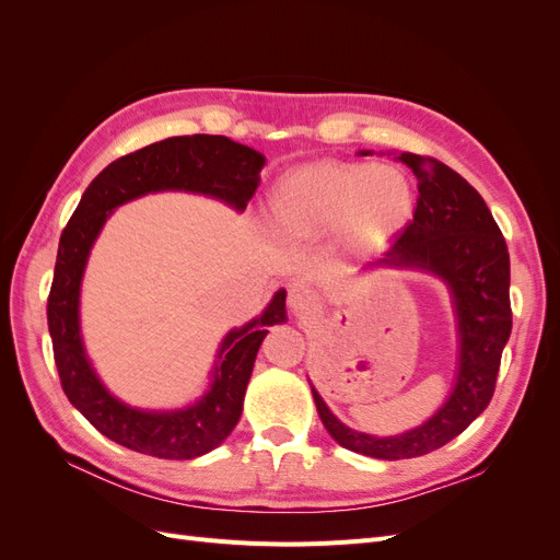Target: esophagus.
Masks as SVG:
<instances>
[{
  "mask_svg": "<svg viewBox=\"0 0 560 560\" xmlns=\"http://www.w3.org/2000/svg\"><path fill=\"white\" fill-rule=\"evenodd\" d=\"M287 303H290V311L294 315H303V313H308V311L315 308L317 296L308 284L296 282V284L290 287V296H287Z\"/></svg>",
  "mask_w": 560,
  "mask_h": 560,
  "instance_id": "obj_1",
  "label": "esophagus"
}]
</instances>
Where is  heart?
Masks as SVG:
<instances>
[{
	"mask_svg": "<svg viewBox=\"0 0 560 560\" xmlns=\"http://www.w3.org/2000/svg\"><path fill=\"white\" fill-rule=\"evenodd\" d=\"M413 184L395 165L319 161L287 173L273 191L270 212L280 231L319 238L338 229L358 252H378L411 222Z\"/></svg>",
	"mask_w": 560,
	"mask_h": 560,
	"instance_id": "obj_1",
	"label": "heart"
}]
</instances>
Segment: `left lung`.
I'll use <instances>...</instances> for the list:
<instances>
[{"mask_svg": "<svg viewBox=\"0 0 560 560\" xmlns=\"http://www.w3.org/2000/svg\"><path fill=\"white\" fill-rule=\"evenodd\" d=\"M399 159L418 177L416 212L389 245L385 259L444 278L460 327V369L448 401L425 425L399 436H371L338 422L313 389L322 425L348 451L381 460H404L448 444L493 399L500 360L512 334L510 252L474 186L432 156L404 151Z\"/></svg>", "mask_w": 560, "mask_h": 560, "instance_id": "1", "label": "left lung"}]
</instances>
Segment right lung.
<instances>
[{"label": "right lung", "instance_id": "1", "mask_svg": "<svg viewBox=\"0 0 560 560\" xmlns=\"http://www.w3.org/2000/svg\"><path fill=\"white\" fill-rule=\"evenodd\" d=\"M266 159L259 151L224 135H182L142 147L109 163L86 191L67 222L48 292V331L60 385L95 430L112 442L163 460H191L217 448L243 413V397L266 327L287 319L280 290L261 317L233 329L219 350L214 383L198 404L182 411L149 413L114 399L97 381L79 334V287L93 241L114 208L149 191L184 189L208 194L245 210L259 189Z\"/></svg>", "mask_w": 560, "mask_h": 560}]
</instances>
